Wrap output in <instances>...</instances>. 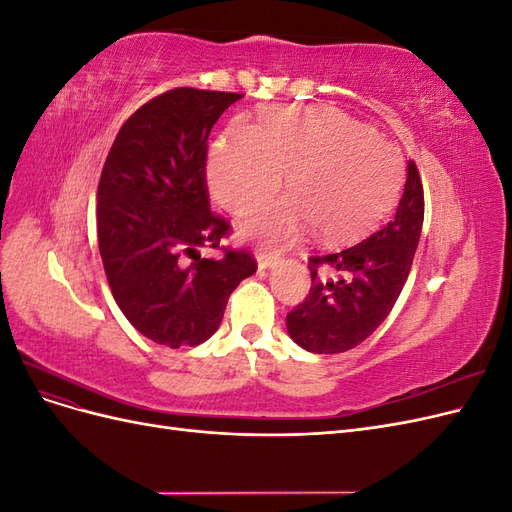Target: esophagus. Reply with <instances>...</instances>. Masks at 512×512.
<instances>
[{
    "label": "esophagus",
    "instance_id": "34e87169",
    "mask_svg": "<svg viewBox=\"0 0 512 512\" xmlns=\"http://www.w3.org/2000/svg\"><path fill=\"white\" fill-rule=\"evenodd\" d=\"M256 262H258V269H273L280 265V256L273 254V252H258L256 254Z\"/></svg>",
    "mask_w": 512,
    "mask_h": 512
}]
</instances>
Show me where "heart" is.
Segmentation results:
<instances>
[{
    "label": "heart",
    "mask_w": 512,
    "mask_h": 512,
    "mask_svg": "<svg viewBox=\"0 0 512 512\" xmlns=\"http://www.w3.org/2000/svg\"><path fill=\"white\" fill-rule=\"evenodd\" d=\"M284 170L292 196L247 215L243 239L282 245L312 226L320 241H352L384 218L404 181L395 145L327 106L273 108L258 128L230 123L207 164L215 200L232 213L273 196Z\"/></svg>",
    "instance_id": "1"
}]
</instances>
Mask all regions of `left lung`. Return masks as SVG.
<instances>
[{
    "instance_id": "obj_1",
    "label": "left lung",
    "mask_w": 512,
    "mask_h": 512,
    "mask_svg": "<svg viewBox=\"0 0 512 512\" xmlns=\"http://www.w3.org/2000/svg\"><path fill=\"white\" fill-rule=\"evenodd\" d=\"M423 215V183L408 162L406 188L391 222L346 250L309 258L312 288L286 316L292 342L314 354L346 352L365 342L391 314L408 280ZM324 270L332 277L324 278Z\"/></svg>"
}]
</instances>
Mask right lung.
<instances>
[{
	"mask_svg": "<svg viewBox=\"0 0 512 512\" xmlns=\"http://www.w3.org/2000/svg\"><path fill=\"white\" fill-rule=\"evenodd\" d=\"M241 96L170 89L123 123L98 183V243L108 286L132 327L168 348L218 331L230 292L256 273L245 252L200 258L228 222L209 209L207 138Z\"/></svg>",
	"mask_w": 512,
	"mask_h": 512,
	"instance_id": "obj_1",
	"label": "right lung"
}]
</instances>
